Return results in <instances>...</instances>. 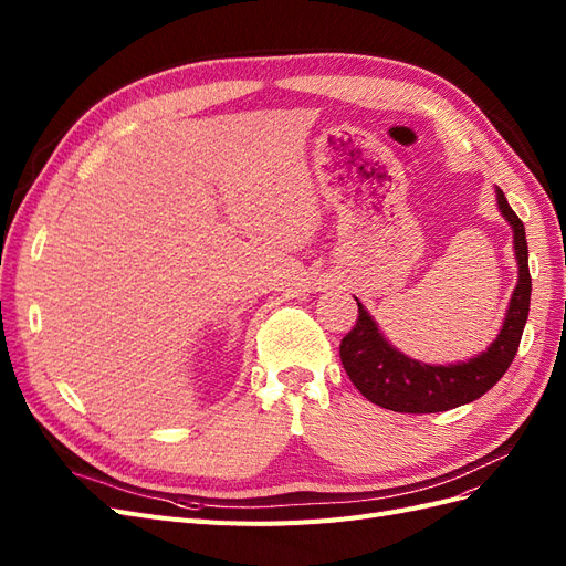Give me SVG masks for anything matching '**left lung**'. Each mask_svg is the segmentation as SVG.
Segmentation results:
<instances>
[{"label":"left lung","mask_w":566,"mask_h":566,"mask_svg":"<svg viewBox=\"0 0 566 566\" xmlns=\"http://www.w3.org/2000/svg\"><path fill=\"white\" fill-rule=\"evenodd\" d=\"M495 196H499L503 217L515 231V252L520 264V281L515 293H512L501 335L495 337L484 354L470 358L468 364L427 366L394 349L361 302L356 300V325L342 337L339 358L349 380L368 401L397 410V413H439V410H449L479 399L510 368L512 358L520 349L528 318L531 273L522 219L510 208L501 188Z\"/></svg>","instance_id":"left-lung-1"}]
</instances>
